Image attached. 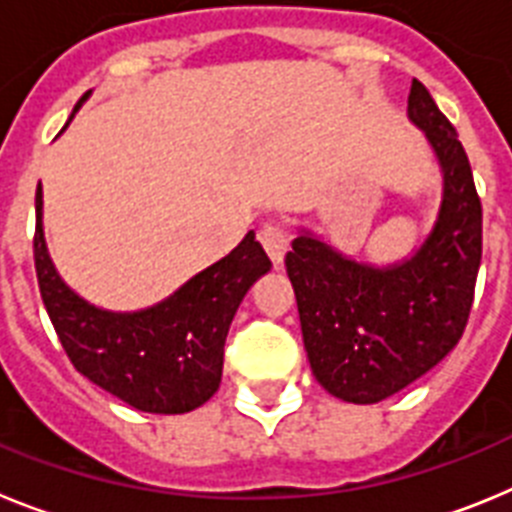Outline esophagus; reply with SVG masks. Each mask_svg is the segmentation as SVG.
Here are the masks:
<instances>
[{
    "label": "esophagus",
    "mask_w": 512,
    "mask_h": 512,
    "mask_svg": "<svg viewBox=\"0 0 512 512\" xmlns=\"http://www.w3.org/2000/svg\"><path fill=\"white\" fill-rule=\"evenodd\" d=\"M259 241H261V246L266 248V253H269V259L274 261V264H282L284 253H287V248H289L287 228H284L282 223H274V220H269V223L261 228Z\"/></svg>",
    "instance_id": "esophagus-1"
}]
</instances>
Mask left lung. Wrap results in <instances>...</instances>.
Returning a JSON list of instances; mask_svg holds the SVG:
<instances>
[{
  "label": "left lung",
  "mask_w": 512,
  "mask_h": 512,
  "mask_svg": "<svg viewBox=\"0 0 512 512\" xmlns=\"http://www.w3.org/2000/svg\"><path fill=\"white\" fill-rule=\"evenodd\" d=\"M408 115L443 169L438 223L420 251L405 264L372 269L300 235L284 259L312 374L356 405L400 392L459 343L482 261V202L467 151L418 79Z\"/></svg>",
  "instance_id": "8db88e82"
}]
</instances>
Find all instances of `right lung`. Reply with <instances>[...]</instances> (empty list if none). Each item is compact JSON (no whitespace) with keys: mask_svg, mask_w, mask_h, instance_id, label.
<instances>
[{"mask_svg":"<svg viewBox=\"0 0 512 512\" xmlns=\"http://www.w3.org/2000/svg\"><path fill=\"white\" fill-rule=\"evenodd\" d=\"M33 256L40 297L76 372L133 408L161 415L189 413L215 395L235 310L271 266L248 230L225 259L189 279L161 305L133 315L97 310L61 282L48 259L40 187L35 192Z\"/></svg>","mask_w":512,"mask_h":512,"instance_id":"1","label":"right lung"}]
</instances>
